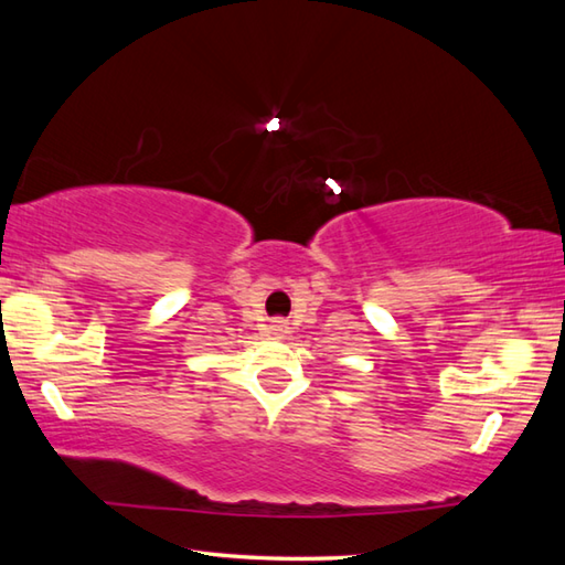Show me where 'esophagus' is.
I'll return each mask as SVG.
<instances>
[{
	"mask_svg": "<svg viewBox=\"0 0 565 565\" xmlns=\"http://www.w3.org/2000/svg\"><path fill=\"white\" fill-rule=\"evenodd\" d=\"M269 332L271 334H276V338H284L286 332H289V326H286V320H281V318H276V320H271V326H269Z\"/></svg>",
	"mask_w": 565,
	"mask_h": 565,
	"instance_id": "1",
	"label": "esophagus"
}]
</instances>
